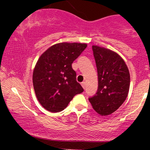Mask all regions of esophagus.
<instances>
[{"instance_id":"esophagus-1","label":"esophagus","mask_w":150,"mask_h":150,"mask_svg":"<svg viewBox=\"0 0 150 150\" xmlns=\"http://www.w3.org/2000/svg\"><path fill=\"white\" fill-rule=\"evenodd\" d=\"M86 82H83V83H81V86H82V87L83 88H86Z\"/></svg>"}]
</instances>
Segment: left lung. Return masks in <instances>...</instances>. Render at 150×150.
Segmentation results:
<instances>
[{
    "instance_id": "obj_1",
    "label": "left lung",
    "mask_w": 150,
    "mask_h": 150,
    "mask_svg": "<svg viewBox=\"0 0 150 150\" xmlns=\"http://www.w3.org/2000/svg\"><path fill=\"white\" fill-rule=\"evenodd\" d=\"M98 73V89L88 100L101 115L115 112L125 102L130 87L128 67L120 55L107 48L92 46Z\"/></svg>"
}]
</instances>
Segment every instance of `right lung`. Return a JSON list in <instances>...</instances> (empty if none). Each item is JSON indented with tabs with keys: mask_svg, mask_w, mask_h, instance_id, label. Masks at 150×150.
<instances>
[{
	"mask_svg": "<svg viewBox=\"0 0 150 150\" xmlns=\"http://www.w3.org/2000/svg\"><path fill=\"white\" fill-rule=\"evenodd\" d=\"M86 47V43H57L38 59L33 74V87L38 100L46 110L62 111L75 95L83 91L72 64Z\"/></svg>",
	"mask_w": 150,
	"mask_h": 150,
	"instance_id": "add662e5",
	"label": "right lung"
}]
</instances>
